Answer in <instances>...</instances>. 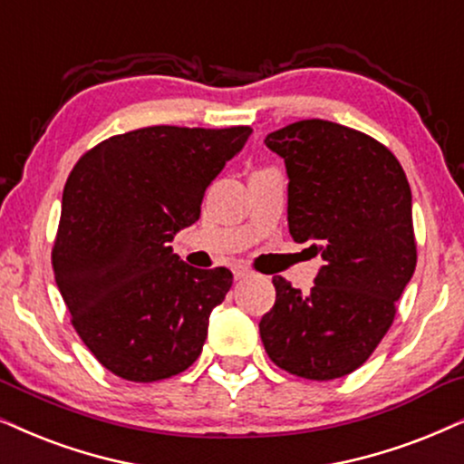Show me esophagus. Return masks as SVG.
<instances>
[{
    "instance_id": "obj_1",
    "label": "esophagus",
    "mask_w": 464,
    "mask_h": 464,
    "mask_svg": "<svg viewBox=\"0 0 464 464\" xmlns=\"http://www.w3.org/2000/svg\"><path fill=\"white\" fill-rule=\"evenodd\" d=\"M232 273H234V279H245V276L251 275V268L243 262H237L232 264Z\"/></svg>"
}]
</instances>
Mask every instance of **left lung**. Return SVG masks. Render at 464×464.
<instances>
[{"mask_svg":"<svg viewBox=\"0 0 464 464\" xmlns=\"http://www.w3.org/2000/svg\"><path fill=\"white\" fill-rule=\"evenodd\" d=\"M264 142L285 161L292 238L324 257L309 294L273 276L276 298L260 322L264 350L292 375H350L392 326L416 270L405 170L375 138L324 119L290 123Z\"/></svg>","mask_w":464,"mask_h":464,"instance_id":"left-lung-1","label":"left lung"}]
</instances>
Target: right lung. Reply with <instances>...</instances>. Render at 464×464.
<instances>
[{"label":"right lung","instance_id":"obj_1","mask_svg":"<svg viewBox=\"0 0 464 464\" xmlns=\"http://www.w3.org/2000/svg\"><path fill=\"white\" fill-rule=\"evenodd\" d=\"M249 134L153 125L95 144L72 168L53 270L72 326L117 377L160 382L200 356L232 273L189 266L168 243L200 219L204 191Z\"/></svg>","mask_w":464,"mask_h":464}]
</instances>
